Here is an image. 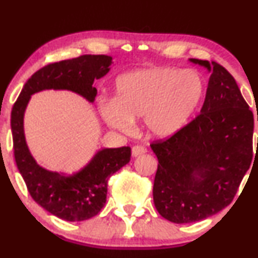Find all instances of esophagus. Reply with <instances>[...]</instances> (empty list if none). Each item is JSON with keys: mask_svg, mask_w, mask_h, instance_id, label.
Here are the masks:
<instances>
[{"mask_svg": "<svg viewBox=\"0 0 258 258\" xmlns=\"http://www.w3.org/2000/svg\"><path fill=\"white\" fill-rule=\"evenodd\" d=\"M147 153V148L144 146H135L132 148V155L133 156H138L142 155V154Z\"/></svg>", "mask_w": 258, "mask_h": 258, "instance_id": "esophagus-1", "label": "esophagus"}]
</instances>
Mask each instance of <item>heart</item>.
Listing matches in <instances>:
<instances>
[{
  "mask_svg": "<svg viewBox=\"0 0 258 258\" xmlns=\"http://www.w3.org/2000/svg\"><path fill=\"white\" fill-rule=\"evenodd\" d=\"M206 82L194 69L156 67L135 70L116 81V99L99 103L102 117L112 128L130 132L144 117L150 136L168 138L184 127L205 96Z\"/></svg>",
  "mask_w": 258,
  "mask_h": 258,
  "instance_id": "b5f03b06",
  "label": "heart"
}]
</instances>
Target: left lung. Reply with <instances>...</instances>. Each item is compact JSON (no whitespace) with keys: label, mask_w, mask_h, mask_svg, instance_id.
I'll use <instances>...</instances> for the list:
<instances>
[{"label":"left lung","mask_w":258,"mask_h":258,"mask_svg":"<svg viewBox=\"0 0 258 258\" xmlns=\"http://www.w3.org/2000/svg\"><path fill=\"white\" fill-rule=\"evenodd\" d=\"M190 61L211 73L200 114L170 138L150 144L159 160L154 204L162 217L179 224L229 205L253 155V114L235 80L216 61Z\"/></svg>","instance_id":"left-lung-1"}]
</instances>
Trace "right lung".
I'll use <instances>...</instances> for the list:
<instances>
[{
    "label": "right lung",
    "instance_id": "1",
    "mask_svg": "<svg viewBox=\"0 0 258 258\" xmlns=\"http://www.w3.org/2000/svg\"><path fill=\"white\" fill-rule=\"evenodd\" d=\"M111 57L85 54L57 61L37 70L20 92L11 114L14 159L29 193L49 214L64 221L79 222L94 217L106 201L108 179L128 164L131 148L99 150L90 164L73 176H63L38 166L26 146L24 112L31 94L43 90H69L93 103L97 88L94 80L110 70Z\"/></svg>",
    "mask_w": 258,
    "mask_h": 258
}]
</instances>
